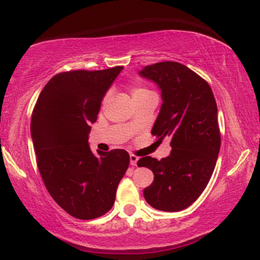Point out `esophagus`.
<instances>
[{"label":"esophagus","mask_w":260,"mask_h":260,"mask_svg":"<svg viewBox=\"0 0 260 260\" xmlns=\"http://www.w3.org/2000/svg\"><path fill=\"white\" fill-rule=\"evenodd\" d=\"M137 161H138L137 156L134 155V154H131V155H130V165L135 167V166L137 165Z\"/></svg>","instance_id":"34e87169"}]
</instances>
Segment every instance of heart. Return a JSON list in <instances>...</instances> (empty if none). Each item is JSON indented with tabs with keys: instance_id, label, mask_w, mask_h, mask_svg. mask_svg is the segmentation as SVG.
Listing matches in <instances>:
<instances>
[{
	"instance_id": "heart-1",
	"label": "heart",
	"mask_w": 260,
	"mask_h": 260,
	"mask_svg": "<svg viewBox=\"0 0 260 260\" xmlns=\"http://www.w3.org/2000/svg\"><path fill=\"white\" fill-rule=\"evenodd\" d=\"M130 92H131V95H133V99L135 98H140V97H143V95H147V94H150L152 92L147 88L143 85L141 84H133L130 85ZM110 97H111V91H108L104 95V99H103V103H108Z\"/></svg>"
}]
</instances>
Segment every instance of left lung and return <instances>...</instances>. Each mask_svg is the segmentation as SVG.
Listing matches in <instances>:
<instances>
[{"mask_svg":"<svg viewBox=\"0 0 260 260\" xmlns=\"http://www.w3.org/2000/svg\"><path fill=\"white\" fill-rule=\"evenodd\" d=\"M140 74L161 90L163 103L151 135L172 138L168 157L138 159V167L154 173L144 199L159 211H182L200 197L215 168L221 136L214 95L204 78L180 62H156Z\"/></svg>","mask_w":260,"mask_h":260,"instance_id":"left-lung-1","label":"left lung"}]
</instances>
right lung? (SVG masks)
Segmentation results:
<instances>
[{
  "label": "right lung",
  "instance_id": "add662e5",
  "mask_svg": "<svg viewBox=\"0 0 260 260\" xmlns=\"http://www.w3.org/2000/svg\"><path fill=\"white\" fill-rule=\"evenodd\" d=\"M122 70L55 74L34 106L30 134L39 172L56 204L77 219L108 213L129 167V154L123 149L94 155L87 142L103 97Z\"/></svg>",
  "mask_w": 260,
  "mask_h": 260
}]
</instances>
